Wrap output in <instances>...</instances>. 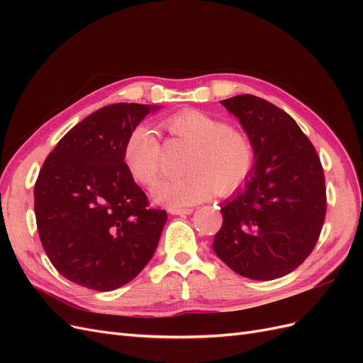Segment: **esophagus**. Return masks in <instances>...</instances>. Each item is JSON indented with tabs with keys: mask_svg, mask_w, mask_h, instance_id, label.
<instances>
[{
	"mask_svg": "<svg viewBox=\"0 0 363 363\" xmlns=\"http://www.w3.org/2000/svg\"><path fill=\"white\" fill-rule=\"evenodd\" d=\"M168 212L171 215H191L192 208L191 207H169Z\"/></svg>",
	"mask_w": 363,
	"mask_h": 363,
	"instance_id": "esophagus-1",
	"label": "esophagus"
}]
</instances>
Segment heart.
Here are the masks:
<instances>
[{"label":"heart","instance_id":"obj_1","mask_svg":"<svg viewBox=\"0 0 363 363\" xmlns=\"http://www.w3.org/2000/svg\"><path fill=\"white\" fill-rule=\"evenodd\" d=\"M162 127L189 151L180 179L162 182L152 191L156 201L171 207L189 206L219 195H232L242 188L255 169L256 150L242 130L224 119L184 108L162 121ZM163 145L145 125L130 131L123 148V160L131 179L144 186L157 182L163 168Z\"/></svg>","mask_w":363,"mask_h":363}]
</instances>
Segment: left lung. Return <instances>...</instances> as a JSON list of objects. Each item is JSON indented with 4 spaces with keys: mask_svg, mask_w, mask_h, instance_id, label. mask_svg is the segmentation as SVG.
Masks as SVG:
<instances>
[{
    "mask_svg": "<svg viewBox=\"0 0 363 363\" xmlns=\"http://www.w3.org/2000/svg\"><path fill=\"white\" fill-rule=\"evenodd\" d=\"M221 104L255 144L245 188L223 207L213 251L252 280H274L298 268L313 251L327 212L323 164L298 124L277 106L244 94Z\"/></svg>",
    "mask_w": 363,
    "mask_h": 363,
    "instance_id": "left-lung-1",
    "label": "left lung"
}]
</instances>
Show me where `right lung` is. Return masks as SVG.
I'll list each match as a JSON object with an SVG mask.
<instances>
[{
    "label": "right lung",
    "mask_w": 363,
    "mask_h": 363,
    "mask_svg": "<svg viewBox=\"0 0 363 363\" xmlns=\"http://www.w3.org/2000/svg\"><path fill=\"white\" fill-rule=\"evenodd\" d=\"M156 108L106 106L72 127L42 164L35 183L40 242L54 268L80 286L121 288L155 255L168 216L150 207L125 168L123 148Z\"/></svg>",
    "instance_id": "1"
}]
</instances>
